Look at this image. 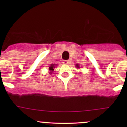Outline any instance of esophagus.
Segmentation results:
<instances>
[{
	"label": "esophagus",
	"mask_w": 127,
	"mask_h": 127,
	"mask_svg": "<svg viewBox=\"0 0 127 127\" xmlns=\"http://www.w3.org/2000/svg\"><path fill=\"white\" fill-rule=\"evenodd\" d=\"M63 64H67L69 63V61L68 60H64L63 61Z\"/></svg>",
	"instance_id": "34e87169"
}]
</instances>
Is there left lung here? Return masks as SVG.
Masks as SVG:
<instances>
[{"label":"left lung","mask_w":127,"mask_h":127,"mask_svg":"<svg viewBox=\"0 0 127 127\" xmlns=\"http://www.w3.org/2000/svg\"><path fill=\"white\" fill-rule=\"evenodd\" d=\"M76 67H77V68H79V64H76Z\"/></svg>","instance_id":"1"}]
</instances>
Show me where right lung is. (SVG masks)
<instances>
[{
  "instance_id": "obj_1",
  "label": "right lung",
  "mask_w": 127,
  "mask_h": 127,
  "mask_svg": "<svg viewBox=\"0 0 127 127\" xmlns=\"http://www.w3.org/2000/svg\"><path fill=\"white\" fill-rule=\"evenodd\" d=\"M55 64H50V66H49V70L50 71V74H52V72L54 71V68H55Z\"/></svg>"
}]
</instances>
